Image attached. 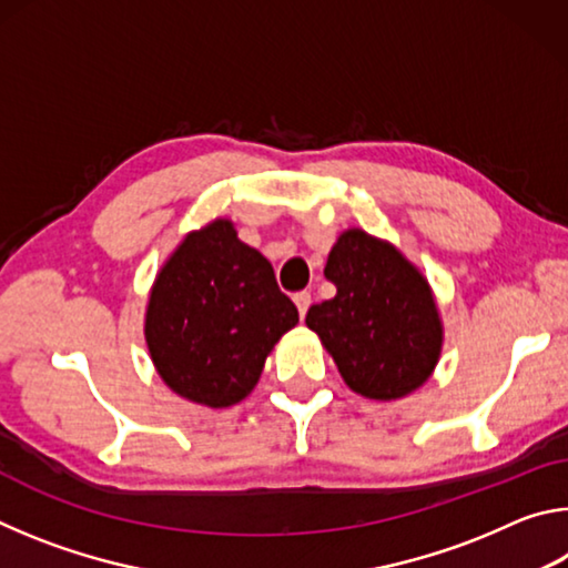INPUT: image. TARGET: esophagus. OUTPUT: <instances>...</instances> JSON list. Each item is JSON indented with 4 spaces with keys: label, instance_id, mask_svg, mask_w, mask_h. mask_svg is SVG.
Here are the masks:
<instances>
[{
    "label": "esophagus",
    "instance_id": "esophagus-1",
    "mask_svg": "<svg viewBox=\"0 0 568 568\" xmlns=\"http://www.w3.org/2000/svg\"><path fill=\"white\" fill-rule=\"evenodd\" d=\"M295 307H297V313H301V318H305V313H307V307H311V303H313V297H311V293H295Z\"/></svg>",
    "mask_w": 568,
    "mask_h": 568
}]
</instances>
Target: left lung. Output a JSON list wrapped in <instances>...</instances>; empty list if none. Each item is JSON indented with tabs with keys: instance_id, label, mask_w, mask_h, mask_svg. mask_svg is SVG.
<instances>
[{
	"instance_id": "obj_1",
	"label": "left lung",
	"mask_w": 568,
	"mask_h": 568,
	"mask_svg": "<svg viewBox=\"0 0 568 568\" xmlns=\"http://www.w3.org/2000/svg\"><path fill=\"white\" fill-rule=\"evenodd\" d=\"M323 273L335 297L311 305L305 325L331 353L345 386L373 400H398L434 376L444 321L428 277L396 245L348 227Z\"/></svg>"
}]
</instances>
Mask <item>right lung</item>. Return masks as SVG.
I'll return each instance as SVG.
<instances>
[{
  "mask_svg": "<svg viewBox=\"0 0 568 568\" xmlns=\"http://www.w3.org/2000/svg\"><path fill=\"white\" fill-rule=\"evenodd\" d=\"M297 307L273 265L215 217L180 240L155 275L145 343L162 383L180 398L230 408L261 381L275 343L295 328Z\"/></svg>",
  "mask_w": 568,
  "mask_h": 568,
  "instance_id": "right-lung-1",
  "label": "right lung"
}]
</instances>
